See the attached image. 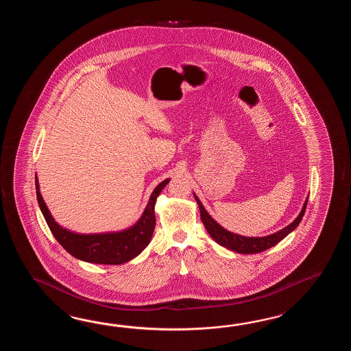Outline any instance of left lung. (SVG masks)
Returning <instances> with one entry per match:
<instances>
[{
  "mask_svg": "<svg viewBox=\"0 0 351 351\" xmlns=\"http://www.w3.org/2000/svg\"><path fill=\"white\" fill-rule=\"evenodd\" d=\"M193 194L194 199L197 201V204L201 210L202 222L204 224L209 236L215 239L218 245L226 247L231 251H234L237 254H258V252H263V251L269 250L271 247L276 246L281 239H284L287 234H290L300 224L302 217L305 215L307 199H308V197H306L305 203L301 208L300 215L292 221L291 223L286 226L282 230L269 234V236H263V237H246V236H241L237 233L227 231L221 224L217 223L216 221L209 216L208 212L203 207L199 198L195 195V193Z\"/></svg>",
  "mask_w": 351,
  "mask_h": 351,
  "instance_id": "8db88e82",
  "label": "left lung"
}]
</instances>
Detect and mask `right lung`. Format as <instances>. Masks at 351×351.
Returning <instances> with one entry per match:
<instances>
[{"label":"right lung","mask_w":351,"mask_h":351,"mask_svg":"<svg viewBox=\"0 0 351 351\" xmlns=\"http://www.w3.org/2000/svg\"><path fill=\"white\" fill-rule=\"evenodd\" d=\"M169 178L165 179L154 188L142 217L132 227L123 231L76 233L64 228L53 219L43 195L40 193L38 176L35 177L38 207L45 217L46 223L50 231L53 232V237L75 258L97 265L125 263L135 258L149 245L156 227V201L162 189L169 183Z\"/></svg>","instance_id":"add662e5"}]
</instances>
